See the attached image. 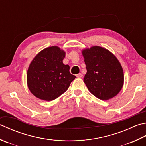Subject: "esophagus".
Listing matches in <instances>:
<instances>
[{
  "label": "esophagus",
  "mask_w": 146,
  "mask_h": 146,
  "mask_svg": "<svg viewBox=\"0 0 146 146\" xmlns=\"http://www.w3.org/2000/svg\"><path fill=\"white\" fill-rule=\"evenodd\" d=\"M76 77H78V78H82V77H83V75H82V73H79V74H77V75H76Z\"/></svg>",
  "instance_id": "obj_1"
}]
</instances>
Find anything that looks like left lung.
I'll return each mask as SVG.
<instances>
[{
    "instance_id": "8db88e82",
    "label": "left lung",
    "mask_w": 146,
    "mask_h": 146,
    "mask_svg": "<svg viewBox=\"0 0 146 146\" xmlns=\"http://www.w3.org/2000/svg\"><path fill=\"white\" fill-rule=\"evenodd\" d=\"M87 73L84 82L88 90L101 100L113 98L123 85V71L118 60L105 48L95 46L82 52Z\"/></svg>"
}]
</instances>
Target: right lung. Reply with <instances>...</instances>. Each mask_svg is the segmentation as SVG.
<instances>
[{
	"mask_svg": "<svg viewBox=\"0 0 146 146\" xmlns=\"http://www.w3.org/2000/svg\"><path fill=\"white\" fill-rule=\"evenodd\" d=\"M65 52L58 47L45 48L36 55L27 72L28 86L34 96L49 101L65 92L76 78L62 60Z\"/></svg>",
	"mask_w": 146,
	"mask_h": 146,
	"instance_id": "1",
	"label": "right lung"
}]
</instances>
